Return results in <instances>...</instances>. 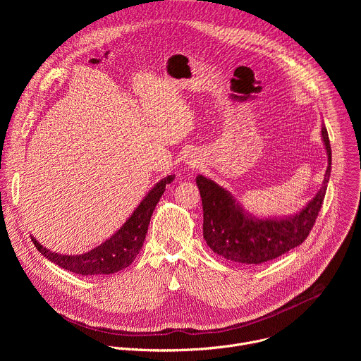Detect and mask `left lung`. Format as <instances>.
Listing matches in <instances>:
<instances>
[{"mask_svg": "<svg viewBox=\"0 0 361 361\" xmlns=\"http://www.w3.org/2000/svg\"><path fill=\"white\" fill-rule=\"evenodd\" d=\"M322 137L329 161L324 181L314 198L291 217L257 219L213 180L204 176L195 178L202 201V235L216 254L240 264H262L277 259L308 237L322 209L331 171V147L324 124Z\"/></svg>", "mask_w": 361, "mask_h": 361, "instance_id": "1", "label": "left lung"}]
</instances>
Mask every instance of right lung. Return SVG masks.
<instances>
[{"label":"right lung","instance_id":"add662e5","mask_svg":"<svg viewBox=\"0 0 361 361\" xmlns=\"http://www.w3.org/2000/svg\"><path fill=\"white\" fill-rule=\"evenodd\" d=\"M174 177L176 176H167L160 180L142 198L138 207L123 224V227H120V230L111 238L106 240L88 252L80 255H64L47 250L32 235L31 240L45 259L71 273L81 276H102L117 273L128 267L135 260L145 240L152 212L166 191V185L170 184Z\"/></svg>","mask_w":361,"mask_h":361}]
</instances>
